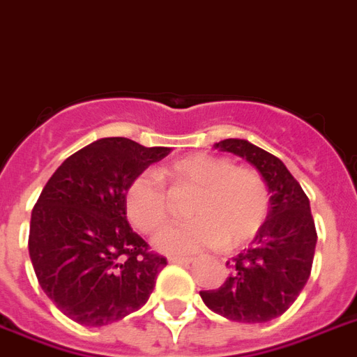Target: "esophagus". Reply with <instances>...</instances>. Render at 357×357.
<instances>
[{
    "instance_id": "obj_1",
    "label": "esophagus",
    "mask_w": 357,
    "mask_h": 357,
    "mask_svg": "<svg viewBox=\"0 0 357 357\" xmlns=\"http://www.w3.org/2000/svg\"><path fill=\"white\" fill-rule=\"evenodd\" d=\"M169 260L172 264H190L194 259H190V257H170Z\"/></svg>"
}]
</instances>
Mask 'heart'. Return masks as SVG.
<instances>
[{
    "label": "heart",
    "instance_id": "heart-1",
    "mask_svg": "<svg viewBox=\"0 0 357 357\" xmlns=\"http://www.w3.org/2000/svg\"><path fill=\"white\" fill-rule=\"evenodd\" d=\"M174 188L192 190L185 224L163 229L153 244L169 255H188L205 248H238L257 236L269 213V190L249 167H233L227 158L192 153L158 170ZM124 211L143 233L167 222V194L152 174H137L124 188Z\"/></svg>",
    "mask_w": 357,
    "mask_h": 357
}]
</instances>
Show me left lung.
I'll return each mask as SVG.
<instances>
[{
  "label": "left lung",
  "instance_id": "8db88e82",
  "mask_svg": "<svg viewBox=\"0 0 357 357\" xmlns=\"http://www.w3.org/2000/svg\"><path fill=\"white\" fill-rule=\"evenodd\" d=\"M214 149L245 159L269 190V213L251 248L229 260L231 273L218 289L199 291L205 306L236 323H268L282 315L308 282L317 233L310 199L273 153L245 139H224Z\"/></svg>",
  "mask_w": 357,
  "mask_h": 357
}]
</instances>
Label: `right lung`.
<instances>
[{
    "label": "right lung",
    "instance_id": "1",
    "mask_svg": "<svg viewBox=\"0 0 357 357\" xmlns=\"http://www.w3.org/2000/svg\"><path fill=\"white\" fill-rule=\"evenodd\" d=\"M170 153L126 137L97 139L69 155L31 214L29 255L56 308L84 326H106L137 312L167 259L150 253L124 211L130 179Z\"/></svg>",
    "mask_w": 357,
    "mask_h": 357
}]
</instances>
